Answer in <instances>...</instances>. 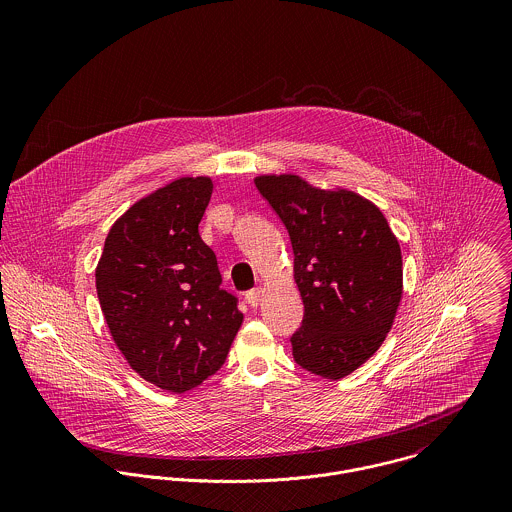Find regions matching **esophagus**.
<instances>
[{"label":"esophagus","mask_w":512,"mask_h":512,"mask_svg":"<svg viewBox=\"0 0 512 512\" xmlns=\"http://www.w3.org/2000/svg\"><path fill=\"white\" fill-rule=\"evenodd\" d=\"M262 290L260 288H254V290H250V292H246V301H248V305L250 307H258V303H260V299H262Z\"/></svg>","instance_id":"1"}]
</instances>
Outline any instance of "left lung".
I'll use <instances>...</instances> for the list:
<instances>
[{"label":"left lung","mask_w":512,"mask_h":512,"mask_svg":"<svg viewBox=\"0 0 512 512\" xmlns=\"http://www.w3.org/2000/svg\"><path fill=\"white\" fill-rule=\"evenodd\" d=\"M256 187L286 226L303 321L292 335L301 368L343 378L368 361L402 297V254L384 215L359 195L321 191L295 175Z\"/></svg>","instance_id":"obj_1"}]
</instances>
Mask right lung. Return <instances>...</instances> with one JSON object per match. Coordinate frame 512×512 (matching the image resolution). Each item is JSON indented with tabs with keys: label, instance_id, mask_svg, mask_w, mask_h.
I'll use <instances>...</instances> for the list:
<instances>
[{
	"label": "right lung",
	"instance_id": "obj_1",
	"mask_svg": "<svg viewBox=\"0 0 512 512\" xmlns=\"http://www.w3.org/2000/svg\"><path fill=\"white\" fill-rule=\"evenodd\" d=\"M211 193L209 177H183L138 201L110 228L96 268L114 343L142 378L169 392L213 376L244 319L199 234Z\"/></svg>",
	"mask_w": 512,
	"mask_h": 512
}]
</instances>
